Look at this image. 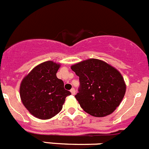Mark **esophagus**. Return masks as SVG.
Segmentation results:
<instances>
[{
    "mask_svg": "<svg viewBox=\"0 0 149 149\" xmlns=\"http://www.w3.org/2000/svg\"><path fill=\"white\" fill-rule=\"evenodd\" d=\"M70 92H71V94L73 95H74L75 94H76V90H75L74 88H72V89H70Z\"/></svg>",
    "mask_w": 149,
    "mask_h": 149,
    "instance_id": "esophagus-1",
    "label": "esophagus"
}]
</instances>
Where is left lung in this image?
Returning <instances> with one entry per match:
<instances>
[{
	"label": "left lung",
	"instance_id": "8db88e82",
	"mask_svg": "<svg viewBox=\"0 0 149 149\" xmlns=\"http://www.w3.org/2000/svg\"><path fill=\"white\" fill-rule=\"evenodd\" d=\"M70 68L79 77L80 88L75 97L84 111L95 117L113 113L126 92V84L120 72L105 62L94 58Z\"/></svg>",
	"mask_w": 149,
	"mask_h": 149
}]
</instances>
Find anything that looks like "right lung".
<instances>
[{"instance_id":"right-lung-1","label":"right lung","mask_w":149,"mask_h":149,"mask_svg":"<svg viewBox=\"0 0 149 149\" xmlns=\"http://www.w3.org/2000/svg\"><path fill=\"white\" fill-rule=\"evenodd\" d=\"M60 63L46 61L36 65L22 80L19 95L24 106L35 117L49 119L63 108L70 95L64 83L56 76Z\"/></svg>"}]
</instances>
